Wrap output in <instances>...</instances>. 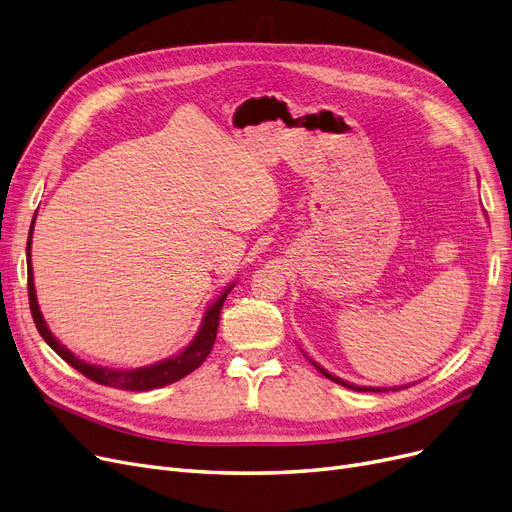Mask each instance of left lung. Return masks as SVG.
Here are the masks:
<instances>
[{"instance_id":"1","label":"left lung","mask_w":512,"mask_h":512,"mask_svg":"<svg viewBox=\"0 0 512 512\" xmlns=\"http://www.w3.org/2000/svg\"><path fill=\"white\" fill-rule=\"evenodd\" d=\"M311 364H314L324 376H326V379H330V381H335L337 385H343V387H347V389H353V391H381V389H374V387H358V385H351V383H345V381H341L339 379V376H335V374H330L328 370H324L322 366H318L316 362H311Z\"/></svg>"}]
</instances>
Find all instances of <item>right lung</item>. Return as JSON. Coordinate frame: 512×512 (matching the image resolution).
<instances>
[{
    "instance_id": "add662e5",
    "label": "right lung",
    "mask_w": 512,
    "mask_h": 512,
    "mask_svg": "<svg viewBox=\"0 0 512 512\" xmlns=\"http://www.w3.org/2000/svg\"><path fill=\"white\" fill-rule=\"evenodd\" d=\"M31 234H33V226L29 232V240H27V272H29V305H31V316L33 322L39 330V335L43 337L60 358L73 366L75 370H79L87 379L104 385V387H115V389H125V391H150V389H159L165 385H171L175 381L184 379L186 374H190L192 370H196L201 366L207 355L213 349L215 337H217V326H219V314H221V307H224V301L228 297V293L232 291V286H228L224 295H219V299L207 309L205 320L201 330H198V335L194 337V341L182 351L173 355V358L159 362V364H152L146 368H136V370H113V368H102L96 364H87L83 360H79L75 353H71L64 345H60L54 335L50 332V328L46 326V320H43L39 305H37V297H35V284H33V268H31Z\"/></svg>"
}]
</instances>
